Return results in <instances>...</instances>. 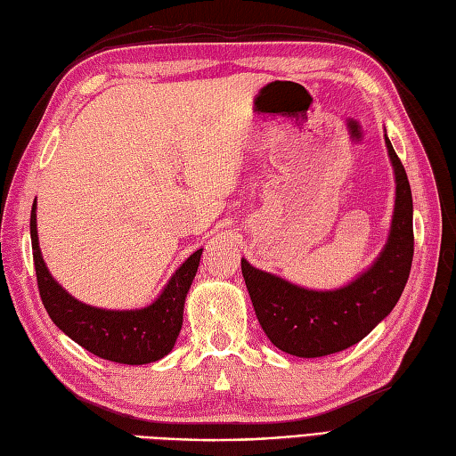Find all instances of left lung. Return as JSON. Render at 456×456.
Masks as SVG:
<instances>
[{
  "label": "left lung",
  "instance_id": "left-lung-1",
  "mask_svg": "<svg viewBox=\"0 0 456 456\" xmlns=\"http://www.w3.org/2000/svg\"><path fill=\"white\" fill-rule=\"evenodd\" d=\"M395 200L386 245L374 263L335 289H309L240 258V270L263 331L280 351L299 358L327 356L356 345L398 304L413 258V200L388 134Z\"/></svg>",
  "mask_w": 456,
  "mask_h": 456
}]
</instances>
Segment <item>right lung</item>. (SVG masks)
<instances>
[{
  "label": "right lung",
  "mask_w": 456,
  "mask_h": 456,
  "mask_svg": "<svg viewBox=\"0 0 456 456\" xmlns=\"http://www.w3.org/2000/svg\"><path fill=\"white\" fill-rule=\"evenodd\" d=\"M31 245L45 309L54 325L72 341L95 356L119 364H149L172 351L203 248L183 260L152 304L139 309H105L76 299L48 273L38 247L37 198L31 209Z\"/></svg>",
  "instance_id": "1"
}]
</instances>
